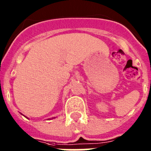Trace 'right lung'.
Here are the masks:
<instances>
[{
	"instance_id": "add662e5",
	"label": "right lung",
	"mask_w": 151,
	"mask_h": 151,
	"mask_svg": "<svg viewBox=\"0 0 151 151\" xmlns=\"http://www.w3.org/2000/svg\"><path fill=\"white\" fill-rule=\"evenodd\" d=\"M21 114H22V113H21ZM25 117H26V116H25ZM26 118H27V117H26ZM54 118H55V117H53V118H52V119H54Z\"/></svg>"
}]
</instances>
